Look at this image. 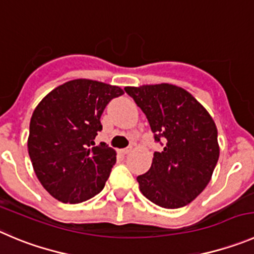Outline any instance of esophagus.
Here are the masks:
<instances>
[{
    "instance_id": "34e87169",
    "label": "esophagus",
    "mask_w": 254,
    "mask_h": 254,
    "mask_svg": "<svg viewBox=\"0 0 254 254\" xmlns=\"http://www.w3.org/2000/svg\"><path fill=\"white\" fill-rule=\"evenodd\" d=\"M132 150V148H131V146H129V148H124V149H120V153H122V154H124V155H125V154H129L130 153V151H131Z\"/></svg>"
}]
</instances>
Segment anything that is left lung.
<instances>
[{"mask_svg":"<svg viewBox=\"0 0 254 254\" xmlns=\"http://www.w3.org/2000/svg\"><path fill=\"white\" fill-rule=\"evenodd\" d=\"M146 115L155 141L151 167L136 181L143 195L159 207L189 204L210 182L219 158L214 120L190 92L172 84L127 86Z\"/></svg>","mask_w":254,"mask_h":254,"instance_id":"8db88e82","label":"left lung"}]
</instances>
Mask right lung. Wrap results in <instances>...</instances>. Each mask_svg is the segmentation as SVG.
Here are the masks:
<instances>
[{"label":"right lung","mask_w":254,"mask_h":254,"mask_svg":"<svg viewBox=\"0 0 254 254\" xmlns=\"http://www.w3.org/2000/svg\"><path fill=\"white\" fill-rule=\"evenodd\" d=\"M119 86L76 79L45 96L31 116L27 148L35 174L52 196L76 204L103 190L116 163V151L95 145L101 114Z\"/></svg>","instance_id":"obj_1"}]
</instances>
